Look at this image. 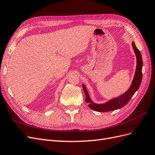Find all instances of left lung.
Segmentation results:
<instances>
[{
  "mask_svg": "<svg viewBox=\"0 0 155 155\" xmlns=\"http://www.w3.org/2000/svg\"><path fill=\"white\" fill-rule=\"evenodd\" d=\"M132 47L137 57V67L134 80L129 89L123 95L117 98H113L104 104H96L91 100L87 91L85 85L82 84L83 89L85 95V102L87 103L88 106L91 109L97 112H109L119 109L127 105L130 99L139 88L142 78V59L140 51L136 47L135 43H132Z\"/></svg>",
  "mask_w": 155,
  "mask_h": 155,
  "instance_id": "8db88e82",
  "label": "left lung"
}]
</instances>
